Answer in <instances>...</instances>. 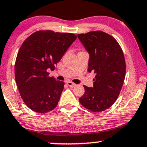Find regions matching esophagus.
Returning a JSON list of instances; mask_svg holds the SVG:
<instances>
[{
	"instance_id": "1",
	"label": "esophagus",
	"mask_w": 147,
	"mask_h": 147,
	"mask_svg": "<svg viewBox=\"0 0 147 147\" xmlns=\"http://www.w3.org/2000/svg\"><path fill=\"white\" fill-rule=\"evenodd\" d=\"M67 84L69 86H70V87H74V86H76V84H75V83L72 82H67Z\"/></svg>"
}]
</instances>
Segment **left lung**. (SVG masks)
I'll return each mask as SVG.
<instances>
[{
  "mask_svg": "<svg viewBox=\"0 0 147 147\" xmlns=\"http://www.w3.org/2000/svg\"><path fill=\"white\" fill-rule=\"evenodd\" d=\"M89 53V72L96 74L93 87L84 85L80 103L92 112L110 108L118 98L125 77L124 54L115 38L101 31L78 35Z\"/></svg>",
  "mask_w": 147,
  "mask_h": 147,
  "instance_id": "8db88e82",
  "label": "left lung"
}]
</instances>
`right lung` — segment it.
<instances>
[{
	"mask_svg": "<svg viewBox=\"0 0 147 147\" xmlns=\"http://www.w3.org/2000/svg\"><path fill=\"white\" fill-rule=\"evenodd\" d=\"M77 38L72 33L37 31L22 43L17 55L15 77L23 101L33 111L46 113L58 105L64 82L49 76Z\"/></svg>",
	"mask_w": 147,
	"mask_h": 147,
	"instance_id": "obj_1",
	"label": "right lung"
}]
</instances>
